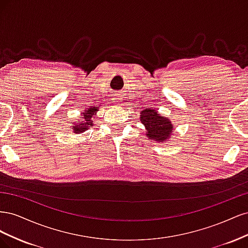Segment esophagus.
<instances>
[{"instance_id":"1","label":"esophagus","mask_w":248,"mask_h":248,"mask_svg":"<svg viewBox=\"0 0 248 248\" xmlns=\"http://www.w3.org/2000/svg\"><path fill=\"white\" fill-rule=\"evenodd\" d=\"M115 99H117V100H118V101H121V100H122V99H121V97H120V96H117V97H116V98H115Z\"/></svg>"}]
</instances>
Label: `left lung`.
<instances>
[{
	"mask_svg": "<svg viewBox=\"0 0 248 248\" xmlns=\"http://www.w3.org/2000/svg\"><path fill=\"white\" fill-rule=\"evenodd\" d=\"M140 120L145 126L146 136L149 140L162 144L174 136L172 130L175 129V126L172 125V122L169 118L158 114L155 108H145L140 111Z\"/></svg>",
	"mask_w": 248,
	"mask_h": 248,
	"instance_id": "8db88e82",
	"label": "left lung"
}]
</instances>
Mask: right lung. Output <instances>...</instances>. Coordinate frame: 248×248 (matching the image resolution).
<instances>
[{
  "label": "right lung",
  "instance_id": "obj_1",
  "mask_svg": "<svg viewBox=\"0 0 248 248\" xmlns=\"http://www.w3.org/2000/svg\"><path fill=\"white\" fill-rule=\"evenodd\" d=\"M99 108H100L99 106L97 107L92 106L86 108L85 110H82L80 112V118L78 120V123L73 122V125H71L72 130H73L72 132L74 134H79L88 130L90 127H92L94 125L96 111L99 110Z\"/></svg>",
  "mask_w": 248,
  "mask_h": 248
}]
</instances>
